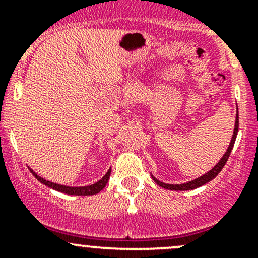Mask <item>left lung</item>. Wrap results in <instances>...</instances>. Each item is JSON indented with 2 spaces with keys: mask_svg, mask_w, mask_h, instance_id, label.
<instances>
[{
  "mask_svg": "<svg viewBox=\"0 0 258 258\" xmlns=\"http://www.w3.org/2000/svg\"><path fill=\"white\" fill-rule=\"evenodd\" d=\"M237 132H238V111H237V114H236L235 130H233V135H232V139H231L230 146H228L227 151H226L225 155L222 156V158H221V160L218 161L217 165H216L213 168H211L209 172L205 173V175H202L201 177H199V178H196V179H192V181H188V182H186V183H181V184L163 183V182L158 181L157 178L153 177V176H152L153 181H155L156 183L158 184V186L162 187V188L171 189V191H188V189H195V188H199V187L204 186V184H206L207 182L212 181V179L215 178L216 176H217L218 173L221 172V171H222L223 166L226 165V162H227L228 157H230V153H231V151H232L233 145H235L236 137H237Z\"/></svg>",
  "mask_w": 258,
  "mask_h": 258,
  "instance_id": "8db88e82",
  "label": "left lung"
}]
</instances>
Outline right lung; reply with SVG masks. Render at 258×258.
<instances>
[{"instance_id": "add662e5", "label": "right lung", "mask_w": 258, "mask_h": 258, "mask_svg": "<svg viewBox=\"0 0 258 258\" xmlns=\"http://www.w3.org/2000/svg\"><path fill=\"white\" fill-rule=\"evenodd\" d=\"M30 171H31V173H32V175L41 182V183L46 184V186H48L49 188H53V189H56V191L62 192V194L75 195V196H91V195L98 194V192H101L103 188H105V186L107 184L108 179H110V175H111V168H110V170L107 171V173H106V175L103 176L100 181L96 182V183L90 184V186L70 187V186H63V184L53 183V182L47 181V179H45V178L41 177V176H38L37 173H36L33 170H31V168H30Z\"/></svg>"}]
</instances>
